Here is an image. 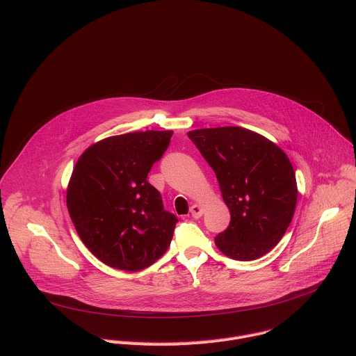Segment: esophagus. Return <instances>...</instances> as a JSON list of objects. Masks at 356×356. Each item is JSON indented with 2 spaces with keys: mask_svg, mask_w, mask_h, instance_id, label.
Wrapping results in <instances>:
<instances>
[{
  "mask_svg": "<svg viewBox=\"0 0 356 356\" xmlns=\"http://www.w3.org/2000/svg\"><path fill=\"white\" fill-rule=\"evenodd\" d=\"M190 213H191L193 218H200L202 216V207L198 204H193L190 209Z\"/></svg>",
  "mask_w": 356,
  "mask_h": 356,
  "instance_id": "34e87169",
  "label": "esophagus"
}]
</instances>
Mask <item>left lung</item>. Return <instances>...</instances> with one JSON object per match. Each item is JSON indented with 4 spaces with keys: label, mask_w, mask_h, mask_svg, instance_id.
<instances>
[{
    "label": "left lung",
    "mask_w": 356,
    "mask_h": 356,
    "mask_svg": "<svg viewBox=\"0 0 356 356\" xmlns=\"http://www.w3.org/2000/svg\"><path fill=\"white\" fill-rule=\"evenodd\" d=\"M188 138L213 168L231 213L217 248L231 259L255 261L289 228L297 202L294 169L272 140L241 127L202 128Z\"/></svg>",
    "instance_id": "left-lung-1"
}]
</instances>
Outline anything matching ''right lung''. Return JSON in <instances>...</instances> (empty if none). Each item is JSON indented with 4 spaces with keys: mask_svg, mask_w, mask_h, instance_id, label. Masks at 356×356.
Segmentation results:
<instances>
[{
    "mask_svg": "<svg viewBox=\"0 0 356 356\" xmlns=\"http://www.w3.org/2000/svg\"><path fill=\"white\" fill-rule=\"evenodd\" d=\"M173 131L110 136L88 146L69 186L67 210L92 255L128 272L155 264L168 250L177 222L146 177L170 143Z\"/></svg>",
    "mask_w": 356,
    "mask_h": 356,
    "instance_id": "1",
    "label": "right lung"
}]
</instances>
